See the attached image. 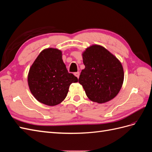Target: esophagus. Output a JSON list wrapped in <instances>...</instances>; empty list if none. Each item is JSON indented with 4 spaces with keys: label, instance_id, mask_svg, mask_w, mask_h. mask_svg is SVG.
Instances as JSON below:
<instances>
[{
    "label": "esophagus",
    "instance_id": "esophagus-1",
    "mask_svg": "<svg viewBox=\"0 0 152 152\" xmlns=\"http://www.w3.org/2000/svg\"><path fill=\"white\" fill-rule=\"evenodd\" d=\"M74 75H75L77 77V78H79V75H80V73H79V72H75V73H74Z\"/></svg>",
    "mask_w": 152,
    "mask_h": 152
}]
</instances>
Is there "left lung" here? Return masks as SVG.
<instances>
[{"label": "left lung", "instance_id": "obj_1", "mask_svg": "<svg viewBox=\"0 0 152 152\" xmlns=\"http://www.w3.org/2000/svg\"><path fill=\"white\" fill-rule=\"evenodd\" d=\"M85 68L82 70L79 83L88 99L102 104L119 94L124 81L121 62L102 46L94 44L82 54Z\"/></svg>", "mask_w": 152, "mask_h": 152}]
</instances>
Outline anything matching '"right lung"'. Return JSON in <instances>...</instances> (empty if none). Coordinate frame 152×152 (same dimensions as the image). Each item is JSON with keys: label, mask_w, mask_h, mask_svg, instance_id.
I'll use <instances>...</instances> for the list:
<instances>
[{"label": "right lung", "mask_w": 152, "mask_h": 152, "mask_svg": "<svg viewBox=\"0 0 152 152\" xmlns=\"http://www.w3.org/2000/svg\"><path fill=\"white\" fill-rule=\"evenodd\" d=\"M62 51L57 48L42 50L29 68V90L40 102L53 106L60 104L68 94L69 87L78 79L68 73L62 61Z\"/></svg>", "instance_id": "1"}]
</instances>
